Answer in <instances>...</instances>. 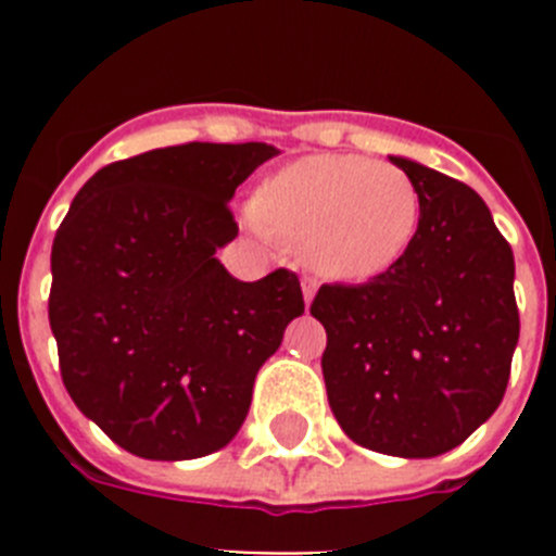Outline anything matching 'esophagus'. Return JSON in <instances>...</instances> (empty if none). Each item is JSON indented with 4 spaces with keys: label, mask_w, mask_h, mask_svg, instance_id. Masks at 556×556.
<instances>
[{
    "label": "esophagus",
    "mask_w": 556,
    "mask_h": 556,
    "mask_svg": "<svg viewBox=\"0 0 556 556\" xmlns=\"http://www.w3.org/2000/svg\"><path fill=\"white\" fill-rule=\"evenodd\" d=\"M301 287H303V301H306V308H308V306H312V301H314V294H317V281L306 275Z\"/></svg>",
    "instance_id": "obj_1"
}]
</instances>
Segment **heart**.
<instances>
[{
    "instance_id": "heart-1",
    "label": "heart",
    "mask_w": 556,
    "mask_h": 556,
    "mask_svg": "<svg viewBox=\"0 0 556 556\" xmlns=\"http://www.w3.org/2000/svg\"><path fill=\"white\" fill-rule=\"evenodd\" d=\"M255 214L273 233L303 244L320 275L367 283L406 262L424 225V198L401 166L331 152L275 172Z\"/></svg>"
}]
</instances>
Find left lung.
Here are the masks:
<instances>
[{"label":"left lung","mask_w":556,"mask_h":556,"mask_svg":"<svg viewBox=\"0 0 556 556\" xmlns=\"http://www.w3.org/2000/svg\"><path fill=\"white\" fill-rule=\"evenodd\" d=\"M424 225L384 278L323 283L328 404L353 443L429 459L456 448L498 409L518 345L513 248L470 186L409 159Z\"/></svg>","instance_id":"left-lung-1"}]
</instances>
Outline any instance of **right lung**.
I'll list each match as a JSON object with an SVG mask.
<instances>
[{
    "mask_svg": "<svg viewBox=\"0 0 556 556\" xmlns=\"http://www.w3.org/2000/svg\"><path fill=\"white\" fill-rule=\"evenodd\" d=\"M278 150L191 144L97 172L52 242L49 326L77 409L144 459H198L242 429L258 367L303 314L298 275L244 283L217 253L228 200Z\"/></svg>",
    "mask_w": 556,
    "mask_h": 556,
    "instance_id": "right-lung-1",
    "label": "right lung"
}]
</instances>
